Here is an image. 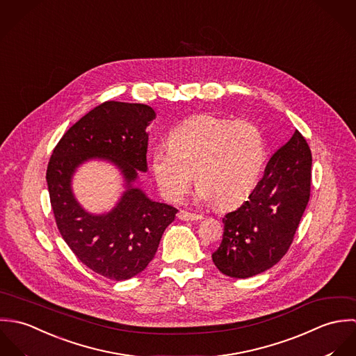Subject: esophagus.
<instances>
[{"instance_id": "obj_1", "label": "esophagus", "mask_w": 356, "mask_h": 356, "mask_svg": "<svg viewBox=\"0 0 356 356\" xmlns=\"http://www.w3.org/2000/svg\"><path fill=\"white\" fill-rule=\"evenodd\" d=\"M177 217L183 221H195V220H201L202 214L191 213V212H186V211H180L177 213Z\"/></svg>"}]
</instances>
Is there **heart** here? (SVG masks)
<instances>
[{"instance_id":"obj_1","label":"heart","mask_w":356,"mask_h":356,"mask_svg":"<svg viewBox=\"0 0 356 356\" xmlns=\"http://www.w3.org/2000/svg\"><path fill=\"white\" fill-rule=\"evenodd\" d=\"M168 149L151 156V170L162 195L179 202L194 181L205 201L220 208L242 202L256 187L266 162L260 129L243 120L195 115L166 136Z\"/></svg>"}]
</instances>
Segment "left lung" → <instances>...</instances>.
<instances>
[{
    "mask_svg": "<svg viewBox=\"0 0 356 356\" xmlns=\"http://www.w3.org/2000/svg\"><path fill=\"white\" fill-rule=\"evenodd\" d=\"M311 165L309 145L296 131L271 156L248 201L222 217V241L212 254L220 273L249 278L284 257L309 201Z\"/></svg>",
    "mask_w": 356,
    "mask_h": 356,
    "instance_id": "1",
    "label": "left lung"
}]
</instances>
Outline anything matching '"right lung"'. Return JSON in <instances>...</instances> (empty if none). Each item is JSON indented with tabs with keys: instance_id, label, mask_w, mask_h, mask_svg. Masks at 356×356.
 Instances as JSON below:
<instances>
[{
	"instance_id": "right-lung-1",
	"label": "right lung",
	"mask_w": 356,
	"mask_h": 356,
	"mask_svg": "<svg viewBox=\"0 0 356 356\" xmlns=\"http://www.w3.org/2000/svg\"><path fill=\"white\" fill-rule=\"evenodd\" d=\"M154 118L149 106L104 102L63 135L48 163L51 207L60 235L82 264L113 281L142 273L177 213L134 187L138 170L147 172L145 129ZM92 157L113 161L126 179L127 191L108 214H88L72 194L74 169Z\"/></svg>"
}]
</instances>
